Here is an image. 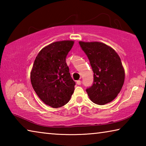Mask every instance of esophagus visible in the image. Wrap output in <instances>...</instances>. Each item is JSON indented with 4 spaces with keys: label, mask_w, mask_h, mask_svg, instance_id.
Listing matches in <instances>:
<instances>
[{
    "label": "esophagus",
    "mask_w": 146,
    "mask_h": 146,
    "mask_svg": "<svg viewBox=\"0 0 146 146\" xmlns=\"http://www.w3.org/2000/svg\"><path fill=\"white\" fill-rule=\"evenodd\" d=\"M76 84L80 85L81 84V80H77L76 81Z\"/></svg>",
    "instance_id": "obj_1"
}]
</instances>
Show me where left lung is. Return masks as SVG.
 <instances>
[{
  "label": "left lung",
  "mask_w": 146,
  "mask_h": 146,
  "mask_svg": "<svg viewBox=\"0 0 146 146\" xmlns=\"http://www.w3.org/2000/svg\"><path fill=\"white\" fill-rule=\"evenodd\" d=\"M88 56L92 70L93 85L86 89L95 104L104 105L117 97L125 78V71L120 56L110 46L99 42H79Z\"/></svg>",
  "instance_id": "left-lung-1"
}]
</instances>
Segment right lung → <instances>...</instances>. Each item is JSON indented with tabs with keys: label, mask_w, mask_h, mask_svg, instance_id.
<instances>
[{
	"label": "right lung",
	"mask_w": 146,
	"mask_h": 146,
	"mask_svg": "<svg viewBox=\"0 0 146 146\" xmlns=\"http://www.w3.org/2000/svg\"><path fill=\"white\" fill-rule=\"evenodd\" d=\"M73 40L55 42L44 47L35 60L31 71V85L46 105L58 108L66 104L75 90L66 58Z\"/></svg>",
	"instance_id": "add662e5"
}]
</instances>
